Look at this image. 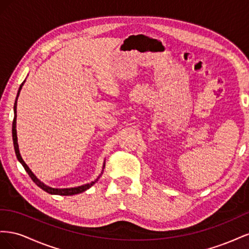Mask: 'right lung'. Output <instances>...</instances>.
I'll list each match as a JSON object with an SVG mask.
<instances>
[{"label":"right lung","mask_w":249,"mask_h":249,"mask_svg":"<svg viewBox=\"0 0 249 249\" xmlns=\"http://www.w3.org/2000/svg\"><path fill=\"white\" fill-rule=\"evenodd\" d=\"M26 81V80H25ZM25 81L21 83V85L19 86V89L18 91V95H17V100H16V103H14V118H13V123H12V139H13V145H14V150H16V155H17V158L18 160L20 162V164L24 166L25 170L28 172L29 177L31 178V179L33 180V182L38 186L39 188H41L42 190H44L46 192L50 193V194H57V195H73V194H79L81 192H84L85 190L89 189L90 187H91L93 184L96 183V180L99 179V178H97L95 180H93V182H91L90 184H86V185H83V186H79V187H76V188H66V189H56V188H51L47 185H44L43 183H41L40 180L37 178L34 173L30 170V168L27 166V164L25 163V161L21 159L20 157V154H19V150H18V136H17V101H18V94H19V91L20 89L22 87V85H24ZM105 167V165H104ZM103 173V172H102Z\"/></svg>","instance_id":"obj_1"}]
</instances>
